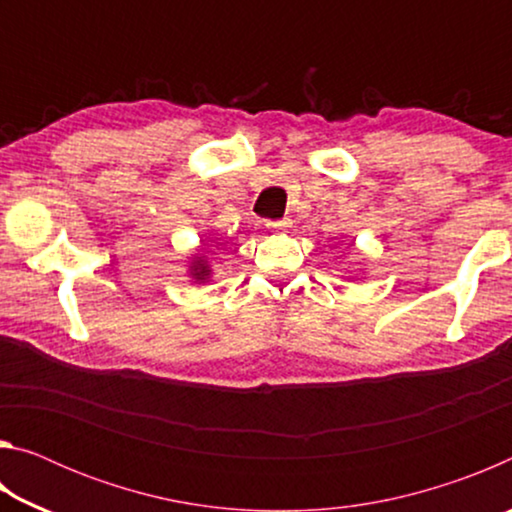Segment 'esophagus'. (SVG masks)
Listing matches in <instances>:
<instances>
[{"instance_id": "1", "label": "esophagus", "mask_w": 512, "mask_h": 512, "mask_svg": "<svg viewBox=\"0 0 512 512\" xmlns=\"http://www.w3.org/2000/svg\"><path fill=\"white\" fill-rule=\"evenodd\" d=\"M266 228L273 230V232H280V230H287L289 228V221H266Z\"/></svg>"}]
</instances>
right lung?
<instances>
[{
	"mask_svg": "<svg viewBox=\"0 0 512 512\" xmlns=\"http://www.w3.org/2000/svg\"><path fill=\"white\" fill-rule=\"evenodd\" d=\"M192 277L196 282H207V277H210V266H207L205 257L192 259Z\"/></svg>",
	"mask_w": 512,
	"mask_h": 512,
	"instance_id": "obj_1",
	"label": "right lung"
}]
</instances>
